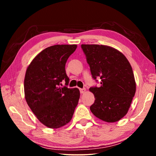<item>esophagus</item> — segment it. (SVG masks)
I'll use <instances>...</instances> for the list:
<instances>
[{"label": "esophagus", "instance_id": "34e87169", "mask_svg": "<svg viewBox=\"0 0 156 156\" xmlns=\"http://www.w3.org/2000/svg\"><path fill=\"white\" fill-rule=\"evenodd\" d=\"M80 89V94H84V92L86 91V89H85V88H83V89Z\"/></svg>", "mask_w": 156, "mask_h": 156}]
</instances>
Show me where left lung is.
<instances>
[{"label":"left lung","mask_w":156,"mask_h":156,"mask_svg":"<svg viewBox=\"0 0 156 156\" xmlns=\"http://www.w3.org/2000/svg\"><path fill=\"white\" fill-rule=\"evenodd\" d=\"M81 48L92 78L100 83L99 87L89 88L95 97L91 112L105 122L120 120L127 113L136 93L135 78L130 63L122 53L109 46L82 44Z\"/></svg>","instance_id":"8db88e82"}]
</instances>
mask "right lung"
Returning a JSON list of instances; mask_svg holds the SVG:
<instances>
[{
	"label": "right lung",
	"mask_w": 156,
	"mask_h": 156,
	"mask_svg": "<svg viewBox=\"0 0 156 156\" xmlns=\"http://www.w3.org/2000/svg\"><path fill=\"white\" fill-rule=\"evenodd\" d=\"M76 44H56L43 50L31 61L24 80L25 100L41 123L57 129L72 120L80 91L68 88L65 64ZM62 81L66 86L61 87Z\"/></svg>",
	"instance_id": "add662e5"
}]
</instances>
